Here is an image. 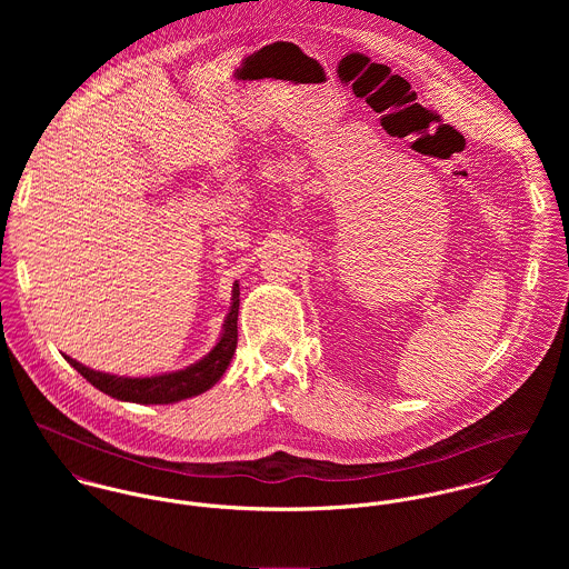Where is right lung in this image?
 Returning a JSON list of instances; mask_svg holds the SVG:
<instances>
[{
    "instance_id": "add662e5",
    "label": "right lung",
    "mask_w": 569,
    "mask_h": 569,
    "mask_svg": "<svg viewBox=\"0 0 569 569\" xmlns=\"http://www.w3.org/2000/svg\"><path fill=\"white\" fill-rule=\"evenodd\" d=\"M239 296H241V289H239V284H234L232 307L223 322V332H221L217 346L203 359L194 361L192 366H188L183 370L163 372L156 377H118V375L91 370L68 355H66V359L72 368H77L81 372L93 388H98L100 392H104L118 401L142 403V406H168V403H177L183 399H192V397L210 390L223 377V372L228 370V366L234 357L237 341H239V330H237L239 305H241Z\"/></svg>"
}]
</instances>
